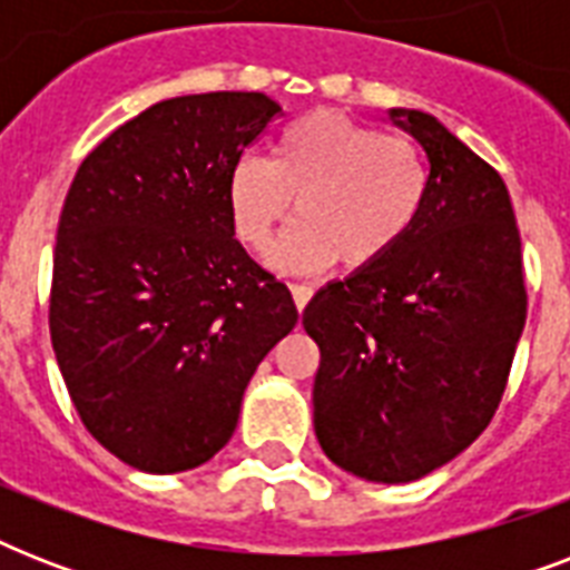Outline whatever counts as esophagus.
I'll use <instances>...</instances> for the list:
<instances>
[{"instance_id":"34e87169","label":"esophagus","mask_w":570,"mask_h":570,"mask_svg":"<svg viewBox=\"0 0 570 570\" xmlns=\"http://www.w3.org/2000/svg\"><path fill=\"white\" fill-rule=\"evenodd\" d=\"M289 289H293L295 307H298V311H304V307H307V302L313 298V286L311 284H293Z\"/></svg>"}]
</instances>
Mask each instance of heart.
Listing matches in <instances>:
<instances>
[{
    "mask_svg": "<svg viewBox=\"0 0 570 570\" xmlns=\"http://www.w3.org/2000/svg\"><path fill=\"white\" fill-rule=\"evenodd\" d=\"M432 174L407 138L320 109L281 129L272 159L242 156L227 177V206L242 245L263 250L289 222H302L268 259L281 272L313 275L337 259L366 272L414 233L429 204Z\"/></svg>",
    "mask_w": 570,
    "mask_h": 570,
    "instance_id": "obj_1",
    "label": "heart"
}]
</instances>
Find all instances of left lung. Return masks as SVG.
<instances>
[{"instance_id":"obj_1","label":"left lung","mask_w":570,"mask_h":570,"mask_svg":"<svg viewBox=\"0 0 570 570\" xmlns=\"http://www.w3.org/2000/svg\"><path fill=\"white\" fill-rule=\"evenodd\" d=\"M429 156V204L384 263L304 307L320 346L313 429L337 468L414 482L464 452L503 399L527 322L521 233L503 177L441 120L390 109Z\"/></svg>"}]
</instances>
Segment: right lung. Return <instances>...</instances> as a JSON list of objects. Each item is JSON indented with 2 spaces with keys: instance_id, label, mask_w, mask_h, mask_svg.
<instances>
[{
  "instance_id": "1",
  "label": "right lung",
  "mask_w": 570,
  "mask_h": 570,
  "mask_svg": "<svg viewBox=\"0 0 570 570\" xmlns=\"http://www.w3.org/2000/svg\"><path fill=\"white\" fill-rule=\"evenodd\" d=\"M277 115L257 91L156 102L94 147L67 191L49 334L85 429L129 468L213 459L259 361L298 322L227 206L233 165Z\"/></svg>"
}]
</instances>
